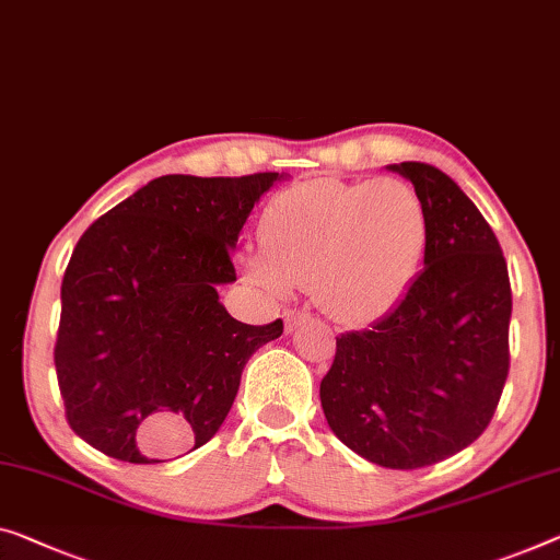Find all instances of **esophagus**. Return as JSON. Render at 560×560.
Returning <instances> with one entry per match:
<instances>
[{
	"label": "esophagus",
	"mask_w": 560,
	"mask_h": 560,
	"mask_svg": "<svg viewBox=\"0 0 560 560\" xmlns=\"http://www.w3.org/2000/svg\"><path fill=\"white\" fill-rule=\"evenodd\" d=\"M308 319H312V314H306V312H287V314H283V322H287V331L299 329Z\"/></svg>",
	"instance_id": "1"
}]
</instances>
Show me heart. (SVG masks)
Listing matches in <instances>:
<instances>
[{"instance_id":"1","label":"heart","mask_w":560,"mask_h":560,"mask_svg":"<svg viewBox=\"0 0 560 560\" xmlns=\"http://www.w3.org/2000/svg\"><path fill=\"white\" fill-rule=\"evenodd\" d=\"M261 252L241 256L244 277L271 294L312 287L316 306L341 324H366L410 291L430 244V213L402 178H312L269 200Z\"/></svg>"}]
</instances>
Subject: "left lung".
<instances>
[{
    "mask_svg": "<svg viewBox=\"0 0 560 560\" xmlns=\"http://www.w3.org/2000/svg\"><path fill=\"white\" fill-rule=\"evenodd\" d=\"M389 168L428 206L424 269L370 329L341 334L319 397L349 450L417 470L460 453L493 420L511 370L513 294L495 233L457 183L428 163Z\"/></svg>",
    "mask_w": 560,
    "mask_h": 560,
    "instance_id": "left-lung-1",
    "label": "left lung"
}]
</instances>
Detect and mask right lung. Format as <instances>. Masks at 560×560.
<instances>
[{
	"label": "right lung",
	"mask_w": 560,
	"mask_h": 560,
	"mask_svg": "<svg viewBox=\"0 0 560 560\" xmlns=\"http://www.w3.org/2000/svg\"><path fill=\"white\" fill-rule=\"evenodd\" d=\"M279 173L161 175L82 233L62 279L55 341L65 417L122 463H165L206 445L241 372L283 322L241 324L219 302L231 248Z\"/></svg>",
	"instance_id": "1"
}]
</instances>
